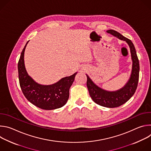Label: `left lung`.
Returning <instances> with one entry per match:
<instances>
[{
  "label": "left lung",
  "mask_w": 151,
  "mask_h": 151,
  "mask_svg": "<svg viewBox=\"0 0 151 151\" xmlns=\"http://www.w3.org/2000/svg\"><path fill=\"white\" fill-rule=\"evenodd\" d=\"M107 32L120 40L125 41L130 47L133 62L130 77L122 88L116 91H109L98 87L87 74L86 75L87 77V86L92 100L101 106L113 108L122 105L134 95L137 87L140 66L136 51L131 40L114 30H107Z\"/></svg>",
  "instance_id": "8db88e82"
}]
</instances>
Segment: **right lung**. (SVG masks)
Wrapping results in <instances>:
<instances>
[{
    "label": "right lung",
    "mask_w": 151,
    "mask_h": 151,
    "mask_svg": "<svg viewBox=\"0 0 151 151\" xmlns=\"http://www.w3.org/2000/svg\"><path fill=\"white\" fill-rule=\"evenodd\" d=\"M29 41L21 52L18 63V78L20 87L26 98L33 104L44 110H53L63 107L69 97V89L77 72L61 78L51 85H41L27 73L24 65V51Z\"/></svg>",
    "instance_id": "obj_1"
}]
</instances>
